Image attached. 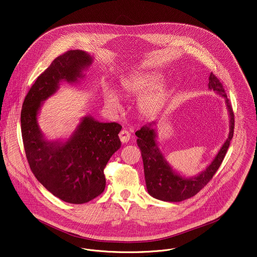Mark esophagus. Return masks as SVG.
I'll use <instances>...</instances> for the list:
<instances>
[{
    "label": "esophagus",
    "mask_w": 257,
    "mask_h": 257,
    "mask_svg": "<svg viewBox=\"0 0 257 257\" xmlns=\"http://www.w3.org/2000/svg\"><path fill=\"white\" fill-rule=\"evenodd\" d=\"M130 137H131V135L127 130H122L119 133V139H120V141H121V143H123V144L128 143L130 141Z\"/></svg>",
    "instance_id": "34e87169"
}]
</instances>
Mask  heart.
I'll return each mask as SVG.
<instances>
[{
	"label": "heart",
	"mask_w": 257,
	"mask_h": 257,
	"mask_svg": "<svg viewBox=\"0 0 257 257\" xmlns=\"http://www.w3.org/2000/svg\"><path fill=\"white\" fill-rule=\"evenodd\" d=\"M163 80V76L155 72L134 74L121 80L120 91L126 96H138L146 93L140 99L139 107L143 113L152 116L157 114L166 103L167 94L163 88L158 87ZM104 97L105 102L111 108H120L119 96L112 89L107 88L104 92Z\"/></svg>",
	"instance_id": "b5f03b06"
}]
</instances>
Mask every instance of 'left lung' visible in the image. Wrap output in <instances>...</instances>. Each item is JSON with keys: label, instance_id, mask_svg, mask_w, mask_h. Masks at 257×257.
Wrapping results in <instances>:
<instances>
[{"label": "left lung", "instance_id": "1", "mask_svg": "<svg viewBox=\"0 0 257 257\" xmlns=\"http://www.w3.org/2000/svg\"><path fill=\"white\" fill-rule=\"evenodd\" d=\"M208 89L215 91L217 94L224 98L229 116V133L215 158L204 171L199 172L196 176L186 177L184 174H180L178 171L173 170L168 163L158 146L156 121L146 124L141 130L136 132V136L138 137L137 144L141 149L144 162L147 192L154 198L169 202H178L196 196L204 186L207 185L220 168L230 145V141L232 140L234 113L222 84L213 73L209 76Z\"/></svg>", "mask_w": 257, "mask_h": 257}]
</instances>
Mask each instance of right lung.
Segmentation results:
<instances>
[{"label":"right lung","mask_w":257,"mask_h":257,"mask_svg":"<svg viewBox=\"0 0 257 257\" xmlns=\"http://www.w3.org/2000/svg\"><path fill=\"white\" fill-rule=\"evenodd\" d=\"M92 61L82 50L56 58L38 76L21 110V132L31 170L51 194L73 204L88 202L105 190L104 169L120 148L118 134L122 127L116 122H100L86 114L68 139L49 141L37 119L44 101L59 90L62 82L80 83Z\"/></svg>","instance_id":"right-lung-1"}]
</instances>
